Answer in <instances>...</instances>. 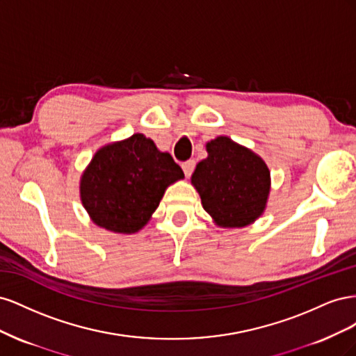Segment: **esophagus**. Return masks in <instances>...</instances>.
<instances>
[{
  "instance_id": "1",
  "label": "esophagus",
  "mask_w": 356,
  "mask_h": 356,
  "mask_svg": "<svg viewBox=\"0 0 356 356\" xmlns=\"http://www.w3.org/2000/svg\"><path fill=\"white\" fill-rule=\"evenodd\" d=\"M181 166H182V170H184L186 177L188 178V177L193 174V170H195L196 161H195V160H187V161H184V163H182Z\"/></svg>"
}]
</instances>
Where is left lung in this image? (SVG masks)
<instances>
[{
	"label": "left lung",
	"instance_id": "left-lung-1",
	"mask_svg": "<svg viewBox=\"0 0 356 356\" xmlns=\"http://www.w3.org/2000/svg\"><path fill=\"white\" fill-rule=\"evenodd\" d=\"M208 157L191 177L202 204L221 227H245L266 208L270 172L264 161L227 136L207 144Z\"/></svg>",
	"mask_w": 356,
	"mask_h": 356
}]
</instances>
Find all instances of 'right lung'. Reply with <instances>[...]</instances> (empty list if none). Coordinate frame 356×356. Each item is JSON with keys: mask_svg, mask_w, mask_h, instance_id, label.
Instances as JSON below:
<instances>
[{"mask_svg": "<svg viewBox=\"0 0 356 356\" xmlns=\"http://www.w3.org/2000/svg\"><path fill=\"white\" fill-rule=\"evenodd\" d=\"M184 178L169 153L135 134L101 148L81 177V202L95 224L115 233L143 229L166 187Z\"/></svg>", "mask_w": 356, "mask_h": 356, "instance_id": "add662e5", "label": "right lung"}]
</instances>
